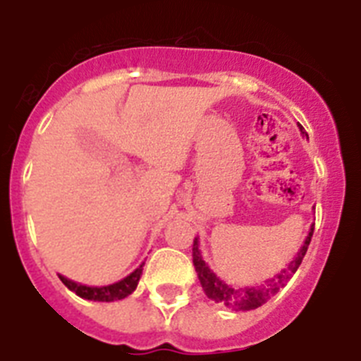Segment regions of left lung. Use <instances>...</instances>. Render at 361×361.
I'll use <instances>...</instances> for the list:
<instances>
[{
	"instance_id": "1",
	"label": "left lung",
	"mask_w": 361,
	"mask_h": 361,
	"mask_svg": "<svg viewBox=\"0 0 361 361\" xmlns=\"http://www.w3.org/2000/svg\"><path fill=\"white\" fill-rule=\"evenodd\" d=\"M300 132H302V135L307 137V133L304 132L302 126H300ZM312 231H314V226H311L307 238H305L304 245H302V250L296 253V257L289 262V266L286 267V269L280 271L279 275H275L273 279L267 280L266 286H257V288H240V289H235L231 288V286H228L224 280H220L219 276L209 269L208 264L202 260V255H200L199 238H195V240H193V266H195V271H197V275H199L200 286H202L204 293H206V296L212 298L215 304L226 305V307L235 309V311H251V309L260 307V305L266 304L271 296H275L276 293H279L286 283H288V280L295 275L296 269H298L300 264H302V260H304L305 253H307Z\"/></svg>"
}]
</instances>
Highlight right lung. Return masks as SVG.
I'll list each match as a JSON object with an SVG mask.
<instances>
[{
	"label": "right lung",
	"instance_id": "1",
	"mask_svg": "<svg viewBox=\"0 0 361 361\" xmlns=\"http://www.w3.org/2000/svg\"><path fill=\"white\" fill-rule=\"evenodd\" d=\"M142 266L137 267L132 275H128L126 279H123L121 282L111 283V286H103V288H90V286H82V283H75L72 280L65 279V276H59L61 282L65 283L70 291H73L78 296L86 300H94V302H114V300H123L128 295H132L135 291L139 279L142 275Z\"/></svg>",
	"mask_w": 361,
	"mask_h": 361
}]
</instances>
